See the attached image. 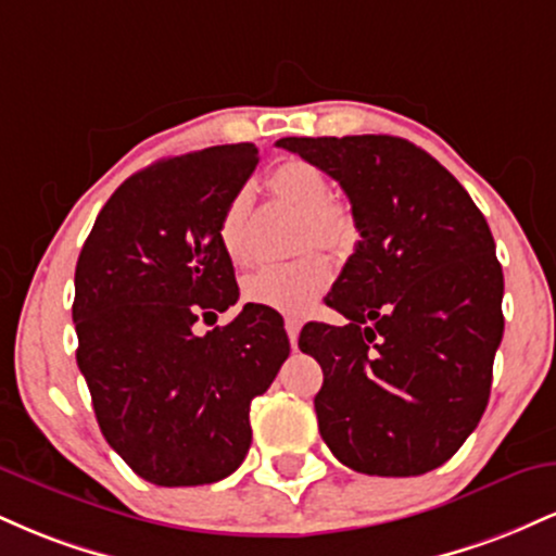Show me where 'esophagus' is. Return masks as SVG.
I'll use <instances>...</instances> for the list:
<instances>
[{"mask_svg": "<svg viewBox=\"0 0 556 556\" xmlns=\"http://www.w3.org/2000/svg\"><path fill=\"white\" fill-rule=\"evenodd\" d=\"M285 329H287V337H290L292 348H298V334H300V321H298V318L287 316L285 318Z\"/></svg>", "mask_w": 556, "mask_h": 556, "instance_id": "esophagus-1", "label": "esophagus"}]
</instances>
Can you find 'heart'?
<instances>
[{"label":"heart","mask_w":556,"mask_h":556,"mask_svg":"<svg viewBox=\"0 0 556 556\" xmlns=\"http://www.w3.org/2000/svg\"><path fill=\"white\" fill-rule=\"evenodd\" d=\"M269 188L279 201L290 203L308 216L305 225V245L344 248L353 238V222L340 203L329 201L331 188L324 172L303 159H287L269 175ZM253 193L240 188L227 201L219 216V245L235 266H248L253 261V248L248 240ZM331 282V264L324 253H308L285 264L261 266L242 282V295L251 303L266 305L279 314H308Z\"/></svg>","instance_id":"obj_1"}]
</instances>
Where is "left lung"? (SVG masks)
Instances as JSON below:
<instances>
[{
  "mask_svg": "<svg viewBox=\"0 0 556 556\" xmlns=\"http://www.w3.org/2000/svg\"><path fill=\"white\" fill-rule=\"evenodd\" d=\"M342 185L361 240L300 350L324 384V442L368 476H420L460 450L486 410L504 277L491 229L442 164L394 136L282 138Z\"/></svg>",
  "mask_w": 556,
  "mask_h": 556,
  "instance_id": "8db88e82",
  "label": "left lung"
}]
</instances>
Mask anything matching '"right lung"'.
Wrapping results in <instances>:
<instances>
[{
  "instance_id": "right-lung-1",
  "label": "right lung",
  "mask_w": 556,
  "mask_h": 556,
  "mask_svg": "<svg viewBox=\"0 0 556 556\" xmlns=\"http://www.w3.org/2000/svg\"><path fill=\"white\" fill-rule=\"evenodd\" d=\"M258 164L253 143L162 159L114 190L75 266L73 321L104 439L156 486L227 478L251 446V402L290 355L285 321L238 303L219 216Z\"/></svg>"
}]
</instances>
